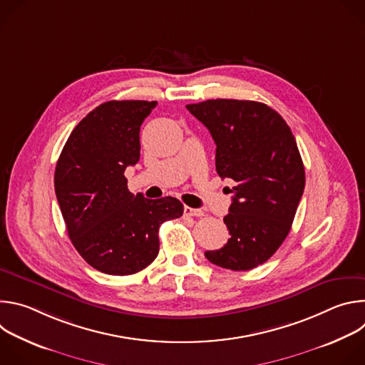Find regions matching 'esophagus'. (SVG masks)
I'll list each match as a JSON object with an SVG mask.
<instances>
[{
  "instance_id": "1",
  "label": "esophagus",
  "mask_w": 365,
  "mask_h": 365,
  "mask_svg": "<svg viewBox=\"0 0 365 365\" xmlns=\"http://www.w3.org/2000/svg\"><path fill=\"white\" fill-rule=\"evenodd\" d=\"M185 215H187V217H203V211L195 210V207H190V206H185Z\"/></svg>"
}]
</instances>
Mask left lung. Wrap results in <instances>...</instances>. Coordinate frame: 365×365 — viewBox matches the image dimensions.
<instances>
[{"mask_svg": "<svg viewBox=\"0 0 365 365\" xmlns=\"http://www.w3.org/2000/svg\"><path fill=\"white\" fill-rule=\"evenodd\" d=\"M187 111L210 130L215 166L235 186L224 222L228 242L205 257L234 272L251 270L286 240L304 189V168L290 127L266 103L207 99Z\"/></svg>", "mask_w": 365, "mask_h": 365, "instance_id": "left-lung-1", "label": "left lung"}]
</instances>
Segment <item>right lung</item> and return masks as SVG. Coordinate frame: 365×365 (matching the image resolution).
Wrapping results in <instances>:
<instances>
[{
  "mask_svg": "<svg viewBox=\"0 0 365 365\" xmlns=\"http://www.w3.org/2000/svg\"><path fill=\"white\" fill-rule=\"evenodd\" d=\"M155 101H108L71 133L56 165L55 190L68 235L85 262L106 274L138 273L159 254V228L183 205L145 199L124 172L140 160V127Z\"/></svg>",
  "mask_w": 365,
  "mask_h": 365,
  "instance_id": "1",
  "label": "right lung"
}]
</instances>
